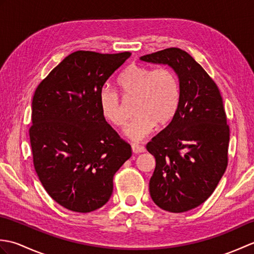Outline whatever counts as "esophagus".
Returning a JSON list of instances; mask_svg holds the SVG:
<instances>
[{"label":"esophagus","instance_id":"obj_1","mask_svg":"<svg viewBox=\"0 0 254 254\" xmlns=\"http://www.w3.org/2000/svg\"><path fill=\"white\" fill-rule=\"evenodd\" d=\"M131 148H132V152H133L134 154H138V153L145 152V147H144V146H141V145L135 144V143L131 145Z\"/></svg>","mask_w":254,"mask_h":254}]
</instances>
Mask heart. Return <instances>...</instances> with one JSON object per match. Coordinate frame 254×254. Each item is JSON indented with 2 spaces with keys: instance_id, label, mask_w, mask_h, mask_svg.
Masks as SVG:
<instances>
[{
  "instance_id": "1",
  "label": "heart",
  "mask_w": 254,
  "mask_h": 254,
  "mask_svg": "<svg viewBox=\"0 0 254 254\" xmlns=\"http://www.w3.org/2000/svg\"><path fill=\"white\" fill-rule=\"evenodd\" d=\"M118 86L123 98L134 99L133 113L135 118L124 127V136L132 141H141L159 127L168 124L180 104V84L176 73L170 68L153 69L132 64L121 73ZM102 116L115 127L126 124L127 113L120 97L109 88L99 94Z\"/></svg>"
}]
</instances>
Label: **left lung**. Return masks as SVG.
Listing matches in <instances>:
<instances>
[{"instance_id":"1","label":"left lung","mask_w":254,"mask_h":254,"mask_svg":"<svg viewBox=\"0 0 254 254\" xmlns=\"http://www.w3.org/2000/svg\"><path fill=\"white\" fill-rule=\"evenodd\" d=\"M139 60L168 65L179 79L176 116L146 148L156 159L150 197L167 212H187L206 201L227 168L229 127L222 96L203 67L179 48Z\"/></svg>"}]
</instances>
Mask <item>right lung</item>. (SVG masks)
Segmentation results:
<instances>
[{
    "instance_id": "obj_1",
    "label": "right lung",
    "mask_w": 254,
    "mask_h": 254,
    "mask_svg": "<svg viewBox=\"0 0 254 254\" xmlns=\"http://www.w3.org/2000/svg\"><path fill=\"white\" fill-rule=\"evenodd\" d=\"M130 57L76 51L35 91L29 136L37 176L48 194L73 212L104 206L113 176L132 155L99 106L107 79Z\"/></svg>"
}]
</instances>
